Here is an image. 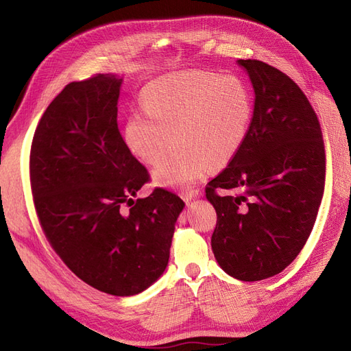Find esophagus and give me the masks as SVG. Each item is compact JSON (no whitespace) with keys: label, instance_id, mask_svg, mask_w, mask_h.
I'll use <instances>...</instances> for the list:
<instances>
[{"label":"esophagus","instance_id":"obj_1","mask_svg":"<svg viewBox=\"0 0 351 351\" xmlns=\"http://www.w3.org/2000/svg\"><path fill=\"white\" fill-rule=\"evenodd\" d=\"M197 196H199L197 190H190V192H183V193H182V197L187 202V204H189V202L195 200Z\"/></svg>","mask_w":351,"mask_h":351}]
</instances>
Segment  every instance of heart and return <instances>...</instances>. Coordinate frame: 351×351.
<instances>
[{
	"instance_id": "heart-1",
	"label": "heart",
	"mask_w": 351,
	"mask_h": 351,
	"mask_svg": "<svg viewBox=\"0 0 351 351\" xmlns=\"http://www.w3.org/2000/svg\"><path fill=\"white\" fill-rule=\"evenodd\" d=\"M145 111L130 114L124 141L146 164H154L173 142L177 147L152 169L158 186L189 189L212 167H224L249 134L253 97L239 76L205 70L168 74L142 92Z\"/></svg>"
}]
</instances>
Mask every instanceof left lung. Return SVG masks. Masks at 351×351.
<instances>
[{
  "label": "left lung",
  "instance_id": "8db88e82",
  "mask_svg": "<svg viewBox=\"0 0 351 351\" xmlns=\"http://www.w3.org/2000/svg\"><path fill=\"white\" fill-rule=\"evenodd\" d=\"M237 64L250 77L254 108L240 151L206 186L218 217L210 246L232 278L261 281L289 267L311 236L325 149L311 102L287 74L258 60Z\"/></svg>",
  "mask_w": 351,
  "mask_h": 351
}]
</instances>
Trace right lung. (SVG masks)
<instances>
[{
  "label": "right lung",
  "mask_w": 351,
  "mask_h": 351,
  "mask_svg": "<svg viewBox=\"0 0 351 351\" xmlns=\"http://www.w3.org/2000/svg\"><path fill=\"white\" fill-rule=\"evenodd\" d=\"M123 79L71 82L52 101L30 149L36 214L51 246L80 280L112 295L145 291L164 274L184 202L155 189L117 124Z\"/></svg>",
  "instance_id": "obj_1"
}]
</instances>
